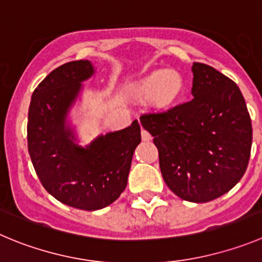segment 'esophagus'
<instances>
[{
    "instance_id": "esophagus-1",
    "label": "esophagus",
    "mask_w": 262,
    "mask_h": 262,
    "mask_svg": "<svg viewBox=\"0 0 262 262\" xmlns=\"http://www.w3.org/2000/svg\"><path fill=\"white\" fill-rule=\"evenodd\" d=\"M141 136H142L143 141H150V139H151V134L148 133L146 129H142V130H141Z\"/></svg>"
}]
</instances>
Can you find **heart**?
Wrapping results in <instances>:
<instances>
[{
    "label": "heart",
    "mask_w": 262,
    "mask_h": 262,
    "mask_svg": "<svg viewBox=\"0 0 262 262\" xmlns=\"http://www.w3.org/2000/svg\"><path fill=\"white\" fill-rule=\"evenodd\" d=\"M182 77L176 71H156L138 85V92L147 97L158 95L163 102L174 99L182 89Z\"/></svg>",
    "instance_id": "1"
}]
</instances>
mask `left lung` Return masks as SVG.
I'll list each match as a JSON object with an SVG mask.
<instances>
[{
    "label": "left lung",
    "instance_id": "obj_1",
    "mask_svg": "<svg viewBox=\"0 0 262 262\" xmlns=\"http://www.w3.org/2000/svg\"><path fill=\"white\" fill-rule=\"evenodd\" d=\"M192 99L141 115L154 137L167 186L205 203L233 189L248 167L252 124L238 85L203 63L192 64Z\"/></svg>",
    "mask_w": 262,
    "mask_h": 262
}]
</instances>
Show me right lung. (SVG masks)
<instances>
[{"label": "right lung", "instance_id": "obj_1", "mask_svg": "<svg viewBox=\"0 0 262 262\" xmlns=\"http://www.w3.org/2000/svg\"><path fill=\"white\" fill-rule=\"evenodd\" d=\"M94 73L89 60H73L51 71L32 94L27 124L28 152L46 191L60 203L97 211L124 191L141 126L98 137L88 147L73 143L66 126L81 82Z\"/></svg>", "mask_w": 262, "mask_h": 262}]
</instances>
